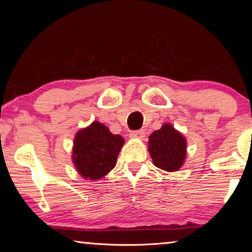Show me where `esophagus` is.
Returning <instances> with one entry per match:
<instances>
[{
  "instance_id": "obj_1",
  "label": "esophagus",
  "mask_w": 252,
  "mask_h": 252,
  "mask_svg": "<svg viewBox=\"0 0 252 252\" xmlns=\"http://www.w3.org/2000/svg\"><path fill=\"white\" fill-rule=\"evenodd\" d=\"M143 136H144V132L142 130L132 131L130 133V138L132 139H143Z\"/></svg>"
}]
</instances>
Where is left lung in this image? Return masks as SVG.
<instances>
[{"instance_id": "1", "label": "left lung", "mask_w": 252, "mask_h": 252, "mask_svg": "<svg viewBox=\"0 0 252 252\" xmlns=\"http://www.w3.org/2000/svg\"><path fill=\"white\" fill-rule=\"evenodd\" d=\"M149 152L153 164L168 172L178 171L187 156V140L180 132L164 123L149 136Z\"/></svg>"}]
</instances>
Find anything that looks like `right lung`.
I'll use <instances>...</instances> for the list:
<instances>
[{
	"label": "right lung",
	"instance_id": "right-lung-1",
	"mask_svg": "<svg viewBox=\"0 0 252 252\" xmlns=\"http://www.w3.org/2000/svg\"><path fill=\"white\" fill-rule=\"evenodd\" d=\"M125 144L121 135L112 134L104 125L93 122L75 134L72 160L82 178L99 180L116 167Z\"/></svg>",
	"mask_w": 252,
	"mask_h": 252
}]
</instances>
